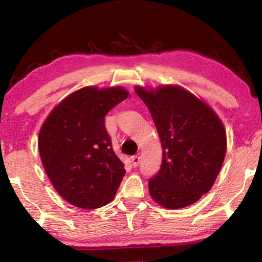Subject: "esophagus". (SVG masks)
Here are the masks:
<instances>
[{
	"mask_svg": "<svg viewBox=\"0 0 262 262\" xmlns=\"http://www.w3.org/2000/svg\"><path fill=\"white\" fill-rule=\"evenodd\" d=\"M140 159H141V157L139 156V155H135V156H133V157H132L133 166H134V167L139 166V164H140Z\"/></svg>",
	"mask_w": 262,
	"mask_h": 262,
	"instance_id": "obj_1",
	"label": "esophagus"
}]
</instances>
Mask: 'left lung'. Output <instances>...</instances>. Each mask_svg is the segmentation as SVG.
I'll return each mask as SVG.
<instances>
[{
	"label": "left lung",
	"mask_w": 262,
	"mask_h": 262,
	"mask_svg": "<svg viewBox=\"0 0 262 262\" xmlns=\"http://www.w3.org/2000/svg\"><path fill=\"white\" fill-rule=\"evenodd\" d=\"M135 92L148 106L163 148L161 168L149 179L150 195L168 209L192 205L209 192L220 173L227 151L223 123L184 88L136 86Z\"/></svg>",
	"instance_id": "left-lung-1"
}]
</instances>
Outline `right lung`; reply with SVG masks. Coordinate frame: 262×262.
I'll list each match as a JSON object with an SVG mask.
<instances>
[{
	"label": "right lung",
	"instance_id": "1",
	"mask_svg": "<svg viewBox=\"0 0 262 262\" xmlns=\"http://www.w3.org/2000/svg\"><path fill=\"white\" fill-rule=\"evenodd\" d=\"M127 97L120 86L83 88L43 122L38 140L43 168L56 192L73 206L103 207L120 186L126 170L112 148L105 115Z\"/></svg>",
	"mask_w": 262,
	"mask_h": 262
}]
</instances>
